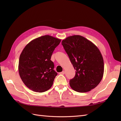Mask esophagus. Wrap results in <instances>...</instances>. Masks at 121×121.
Listing matches in <instances>:
<instances>
[{"label": "esophagus", "instance_id": "obj_1", "mask_svg": "<svg viewBox=\"0 0 121 121\" xmlns=\"http://www.w3.org/2000/svg\"><path fill=\"white\" fill-rule=\"evenodd\" d=\"M65 71H63V72H60V74H61V75H64L65 74Z\"/></svg>", "mask_w": 121, "mask_h": 121}]
</instances>
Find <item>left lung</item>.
<instances>
[{
  "instance_id": "1",
  "label": "left lung",
  "mask_w": 121,
  "mask_h": 121,
  "mask_svg": "<svg viewBox=\"0 0 121 121\" xmlns=\"http://www.w3.org/2000/svg\"><path fill=\"white\" fill-rule=\"evenodd\" d=\"M61 44L76 69L74 78L69 80L71 87L78 92L95 88L104 73V59L97 47L80 35L69 36L62 41Z\"/></svg>"
}]
</instances>
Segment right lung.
<instances>
[{"instance_id": "right-lung-1", "label": "right lung", "mask_w": 121, "mask_h": 121, "mask_svg": "<svg viewBox=\"0 0 121 121\" xmlns=\"http://www.w3.org/2000/svg\"><path fill=\"white\" fill-rule=\"evenodd\" d=\"M61 40L44 35L32 40L21 52L19 73L25 85L31 90L43 92L52 86L57 75L50 60L56 47Z\"/></svg>"}]
</instances>
